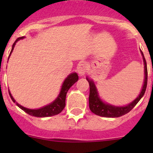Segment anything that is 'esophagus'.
Instances as JSON below:
<instances>
[{
  "instance_id": "1",
  "label": "esophagus",
  "mask_w": 153,
  "mask_h": 153,
  "mask_svg": "<svg viewBox=\"0 0 153 153\" xmlns=\"http://www.w3.org/2000/svg\"><path fill=\"white\" fill-rule=\"evenodd\" d=\"M78 72V75L81 76H84L86 72V67L84 64H81L78 65V69H77Z\"/></svg>"
}]
</instances>
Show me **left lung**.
<instances>
[{"mask_svg":"<svg viewBox=\"0 0 153 153\" xmlns=\"http://www.w3.org/2000/svg\"><path fill=\"white\" fill-rule=\"evenodd\" d=\"M143 55V63H144V73L145 78L143 86L141 93L138 95V98L132 101L131 104L126 106H114L109 104H106L101 101V100L98 98V92H97L96 87L94 84L93 81H89L88 78L86 80L89 84V109L93 113L99 116L106 117V118H118V117L122 116L125 114L128 113L130 110L133 109V107L138 104V101L141 100L143 95H144L146 91V86H147V67H146V62L143 56V52H141Z\"/></svg>","mask_w":153,"mask_h":153,"instance_id":"1","label":"left lung"}]
</instances>
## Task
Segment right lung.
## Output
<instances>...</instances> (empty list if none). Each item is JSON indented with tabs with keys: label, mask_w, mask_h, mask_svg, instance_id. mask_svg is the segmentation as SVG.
Instances as JSON below:
<instances>
[{
	"label": "right lung",
	"mask_w": 153,
	"mask_h": 153,
	"mask_svg": "<svg viewBox=\"0 0 153 153\" xmlns=\"http://www.w3.org/2000/svg\"><path fill=\"white\" fill-rule=\"evenodd\" d=\"M24 38V37H20V38H17L16 41H15V43L12 45V50H11L10 56L12 53V50H13L14 47H15V44H16L17 41H18L19 40ZM9 56V57H10ZM78 76L77 75V73H72L71 75H69V76L66 78V80L64 81V84H63L62 88H61V92H60V95H58V97L57 98V99L55 100L54 102H52V104H49V105L44 106V107L41 108V109H29L27 108L24 107V106H21L20 104H18L16 101H15V99L13 98V97L12 96V95L10 94V92H9L10 95V98H12V101L14 103L16 104V105H18V107L21 108L22 110H24V112H27L29 115H32V116L35 117H40V118H43V117H49V116H53V115H58L60 112H62V110L64 109V108L65 107V101H66V96H67V93L69 90V88L71 87L74 84H75L76 81H78Z\"/></svg>",
	"instance_id": "right-lung-1"
}]
</instances>
